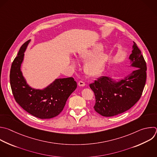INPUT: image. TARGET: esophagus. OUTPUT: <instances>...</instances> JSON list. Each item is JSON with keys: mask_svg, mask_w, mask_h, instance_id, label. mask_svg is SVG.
I'll return each mask as SVG.
<instances>
[{"mask_svg": "<svg viewBox=\"0 0 157 157\" xmlns=\"http://www.w3.org/2000/svg\"><path fill=\"white\" fill-rule=\"evenodd\" d=\"M78 86H82V87H83V86H85V82H83V81H79L78 82Z\"/></svg>", "mask_w": 157, "mask_h": 157, "instance_id": "1", "label": "esophagus"}]
</instances>
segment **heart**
Masks as SVG:
<instances>
[{
  "label": "heart",
  "mask_w": 157,
  "mask_h": 157,
  "mask_svg": "<svg viewBox=\"0 0 157 157\" xmlns=\"http://www.w3.org/2000/svg\"><path fill=\"white\" fill-rule=\"evenodd\" d=\"M103 49L102 44L97 43L91 48L83 50L78 53V59L84 62L86 61L84 70L88 76L92 78L98 76L105 68L109 60V56L107 54L101 52ZM72 64L76 65L73 60Z\"/></svg>",
  "instance_id": "1"
}]
</instances>
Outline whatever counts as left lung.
Returning a JSON list of instances; mask_svg holds the SVG:
<instances>
[{
  "mask_svg": "<svg viewBox=\"0 0 157 157\" xmlns=\"http://www.w3.org/2000/svg\"><path fill=\"white\" fill-rule=\"evenodd\" d=\"M129 59L131 66L136 68L123 79L117 81L101 76L89 85L95 97L94 109L101 116L113 117L128 110L142 95L147 78V65L134 42Z\"/></svg>",
  "mask_w": 157,
  "mask_h": 157,
  "instance_id": "left-lung-1",
  "label": "left lung"
}]
</instances>
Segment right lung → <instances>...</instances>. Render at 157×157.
I'll list each match as a JSON object with an SVG mask.
<instances>
[{
  "mask_svg": "<svg viewBox=\"0 0 157 157\" xmlns=\"http://www.w3.org/2000/svg\"><path fill=\"white\" fill-rule=\"evenodd\" d=\"M30 40L21 45L12 64L10 81L12 93L16 101L29 114L40 119L52 118L62 112L77 83L70 77L56 79L42 90L31 87L21 71L24 52Z\"/></svg>",
  "mask_w": 157,
  "mask_h": 157,
  "instance_id": "1",
  "label": "right lung"
}]
</instances>
